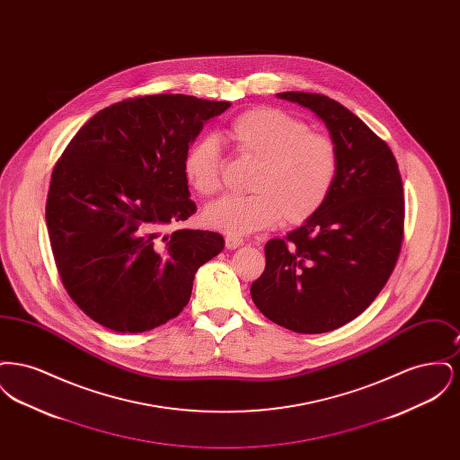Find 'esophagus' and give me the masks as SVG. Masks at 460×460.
Wrapping results in <instances>:
<instances>
[{"instance_id": "1", "label": "esophagus", "mask_w": 460, "mask_h": 460, "mask_svg": "<svg viewBox=\"0 0 460 460\" xmlns=\"http://www.w3.org/2000/svg\"><path fill=\"white\" fill-rule=\"evenodd\" d=\"M241 244H243V240L238 236H233V234L226 236V248L227 250H236V248H240Z\"/></svg>"}]
</instances>
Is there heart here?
I'll return each instance as SVG.
<instances>
[{"instance_id": "heart-1", "label": "heart", "mask_w": 460, "mask_h": 460, "mask_svg": "<svg viewBox=\"0 0 460 460\" xmlns=\"http://www.w3.org/2000/svg\"><path fill=\"white\" fill-rule=\"evenodd\" d=\"M234 152L255 164L246 197H224L203 210L205 226L243 236L283 219L302 226L326 205L340 174L336 143L310 131L305 120L274 107L238 115L227 128ZM224 158L214 136H201L186 150L182 172L190 188L212 197L222 188Z\"/></svg>"}]
</instances>
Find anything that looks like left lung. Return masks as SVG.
<instances>
[{
  "mask_svg": "<svg viewBox=\"0 0 460 460\" xmlns=\"http://www.w3.org/2000/svg\"><path fill=\"white\" fill-rule=\"evenodd\" d=\"M278 96L324 120L340 174L317 216L265 244V270L250 293L272 323L328 332L371 305L394 272L405 219L402 175L390 146L338 102L298 91Z\"/></svg>",
  "mask_w": 460,
  "mask_h": 460,
  "instance_id": "1",
  "label": "left lung"
}]
</instances>
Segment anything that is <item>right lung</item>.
<instances>
[{
	"mask_svg": "<svg viewBox=\"0 0 460 460\" xmlns=\"http://www.w3.org/2000/svg\"><path fill=\"white\" fill-rule=\"evenodd\" d=\"M229 102L146 94L100 110L57 160L46 226L66 293L94 323L143 332L188 305L224 238L177 229L197 212L182 158Z\"/></svg>",
	"mask_w": 460,
	"mask_h": 460,
	"instance_id": "obj_1",
	"label": "right lung"
}]
</instances>
